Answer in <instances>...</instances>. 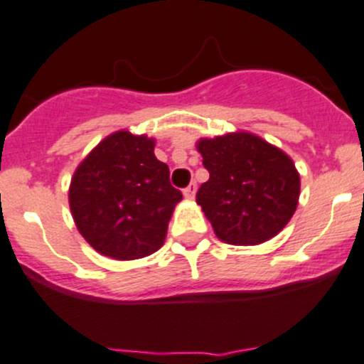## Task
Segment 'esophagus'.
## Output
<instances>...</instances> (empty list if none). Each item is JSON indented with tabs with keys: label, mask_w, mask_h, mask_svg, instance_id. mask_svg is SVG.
<instances>
[{
	"label": "esophagus",
	"mask_w": 364,
	"mask_h": 364,
	"mask_svg": "<svg viewBox=\"0 0 364 364\" xmlns=\"http://www.w3.org/2000/svg\"><path fill=\"white\" fill-rule=\"evenodd\" d=\"M183 196H185L186 199H193L196 198V183H190L188 186H186L185 190H183Z\"/></svg>",
	"instance_id": "esophagus-1"
}]
</instances>
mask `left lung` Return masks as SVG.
Returning <instances> with one entry per match:
<instances>
[{
	"label": "left lung",
	"mask_w": 364,
	"mask_h": 364,
	"mask_svg": "<svg viewBox=\"0 0 364 364\" xmlns=\"http://www.w3.org/2000/svg\"><path fill=\"white\" fill-rule=\"evenodd\" d=\"M196 147L210 172L196 201L223 242L257 246L287 226L300 199V174L282 149L247 131L201 138Z\"/></svg>",
	"instance_id": "1"
}]
</instances>
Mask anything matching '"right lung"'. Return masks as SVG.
Wrapping results in <instances>:
<instances>
[{
  "instance_id": "right-lung-1",
  "label": "right lung",
  "mask_w": 364,
  "mask_h": 364,
  "mask_svg": "<svg viewBox=\"0 0 364 364\" xmlns=\"http://www.w3.org/2000/svg\"><path fill=\"white\" fill-rule=\"evenodd\" d=\"M154 138L117 131L79 163L70 183V210L86 242L104 257L136 260L163 246L183 193L154 156Z\"/></svg>"
}]
</instances>
